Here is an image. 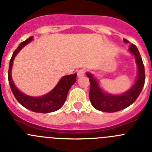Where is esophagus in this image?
<instances>
[{
	"label": "esophagus",
	"mask_w": 152,
	"mask_h": 152,
	"mask_svg": "<svg viewBox=\"0 0 152 152\" xmlns=\"http://www.w3.org/2000/svg\"><path fill=\"white\" fill-rule=\"evenodd\" d=\"M85 73H86V71L84 69H80L77 72V75L78 77H82V76H84V75H85Z\"/></svg>",
	"instance_id": "esophagus-1"
}]
</instances>
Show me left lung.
<instances>
[{"label":"left lung","instance_id":"1","mask_svg":"<svg viewBox=\"0 0 152 152\" xmlns=\"http://www.w3.org/2000/svg\"><path fill=\"white\" fill-rule=\"evenodd\" d=\"M123 41L128 42V40L126 39H124ZM129 51L135 57V61L138 65V77L135 84L132 87L131 89L123 94L111 95L106 94L102 91L97 81L93 77L92 75L90 73L87 74L91 84L89 92L90 100L93 107L97 110L106 113H114L122 110L132 104L142 92L145 80L144 64L140 53L135 45L132 44L130 46Z\"/></svg>","mask_w":152,"mask_h":152}]
</instances>
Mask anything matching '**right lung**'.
<instances>
[{
    "label": "right lung",
    "mask_w": 152,
    "mask_h": 152,
    "mask_svg": "<svg viewBox=\"0 0 152 152\" xmlns=\"http://www.w3.org/2000/svg\"><path fill=\"white\" fill-rule=\"evenodd\" d=\"M33 39V36H30L27 39L23 41L20 44L17 49L13 53L10 61V66L8 70V81L10 84V89L13 94L17 101L20 103L23 107L28 109L29 110L36 113H47L54 112V111L59 110L66 100L67 96L69 89L71 88L74 83L76 80L77 74L66 75L64 76L59 82L58 83L56 88L51 92L39 97H33L24 94L19 91L16 86L13 84L11 77V68L13 65V61L15 56L23 47H24L27 43H29Z\"/></svg>",
    "instance_id": "add662e5"
}]
</instances>
